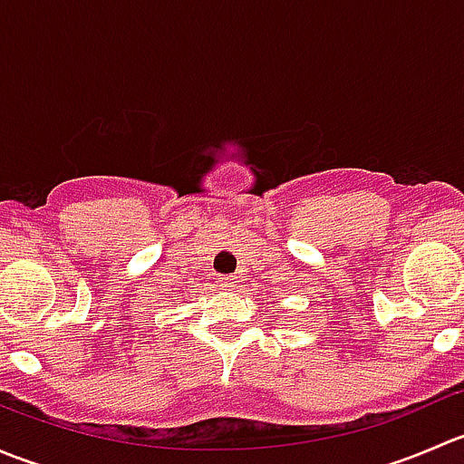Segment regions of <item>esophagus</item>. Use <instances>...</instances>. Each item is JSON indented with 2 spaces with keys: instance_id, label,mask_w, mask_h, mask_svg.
I'll return each instance as SVG.
<instances>
[{
  "instance_id": "obj_1",
  "label": "esophagus",
  "mask_w": 464,
  "mask_h": 464,
  "mask_svg": "<svg viewBox=\"0 0 464 464\" xmlns=\"http://www.w3.org/2000/svg\"><path fill=\"white\" fill-rule=\"evenodd\" d=\"M233 283H236V276H222V278H218L219 287H233Z\"/></svg>"
}]
</instances>
